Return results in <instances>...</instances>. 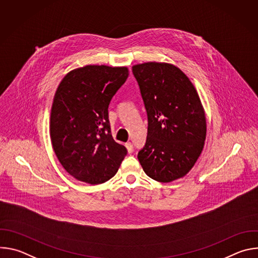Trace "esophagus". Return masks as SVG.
<instances>
[{
    "label": "esophagus",
    "mask_w": 258,
    "mask_h": 258,
    "mask_svg": "<svg viewBox=\"0 0 258 258\" xmlns=\"http://www.w3.org/2000/svg\"><path fill=\"white\" fill-rule=\"evenodd\" d=\"M125 147H126V149H127V152H128V153H132V152H133L134 146H133V144H132L131 142H127V143L125 144Z\"/></svg>",
    "instance_id": "1"
}]
</instances>
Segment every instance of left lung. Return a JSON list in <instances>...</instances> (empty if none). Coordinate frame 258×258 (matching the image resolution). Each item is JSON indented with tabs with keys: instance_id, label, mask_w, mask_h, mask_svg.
<instances>
[{
	"instance_id": "obj_1",
	"label": "left lung",
	"mask_w": 258,
	"mask_h": 258,
	"mask_svg": "<svg viewBox=\"0 0 258 258\" xmlns=\"http://www.w3.org/2000/svg\"><path fill=\"white\" fill-rule=\"evenodd\" d=\"M148 115V135L138 159L151 178L185 176L204 148L206 117L199 95L178 67L150 61L133 66Z\"/></svg>"
}]
</instances>
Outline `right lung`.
<instances>
[{
  "label": "right lung",
  "mask_w": 258,
  "mask_h": 258,
  "mask_svg": "<svg viewBox=\"0 0 258 258\" xmlns=\"http://www.w3.org/2000/svg\"><path fill=\"white\" fill-rule=\"evenodd\" d=\"M128 75L126 66L89 64L69 71L56 90L50 138L59 162L78 180H109L126 155L112 138L108 106Z\"/></svg>",
  "instance_id": "right-lung-1"
}]
</instances>
